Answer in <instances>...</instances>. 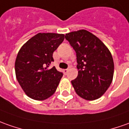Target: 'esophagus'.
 Masks as SVG:
<instances>
[{
	"label": "esophagus",
	"instance_id": "34e87169",
	"mask_svg": "<svg viewBox=\"0 0 129 129\" xmlns=\"http://www.w3.org/2000/svg\"><path fill=\"white\" fill-rule=\"evenodd\" d=\"M68 72H69V70H67H67H63V72H64V74H65V75H66L68 73Z\"/></svg>",
	"mask_w": 129,
	"mask_h": 129
}]
</instances>
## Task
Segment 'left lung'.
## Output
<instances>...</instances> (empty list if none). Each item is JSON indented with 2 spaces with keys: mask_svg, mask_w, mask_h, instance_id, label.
Returning a JSON list of instances; mask_svg holds the SVG:
<instances>
[{
  "mask_svg": "<svg viewBox=\"0 0 129 129\" xmlns=\"http://www.w3.org/2000/svg\"><path fill=\"white\" fill-rule=\"evenodd\" d=\"M65 39L76 53L78 76L71 82L76 93L86 100L99 98L112 81L114 62L109 49L86 30L66 34Z\"/></svg>",
  "mask_w": 129,
  "mask_h": 129,
  "instance_id": "left-lung-1",
  "label": "left lung"
}]
</instances>
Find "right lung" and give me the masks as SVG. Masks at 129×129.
Returning a JSON list of instances; mask_svg holds the SVG:
<instances>
[{
    "label": "right lung",
    "instance_id": "right-lung-1",
    "mask_svg": "<svg viewBox=\"0 0 129 129\" xmlns=\"http://www.w3.org/2000/svg\"><path fill=\"white\" fill-rule=\"evenodd\" d=\"M64 39V34L39 33L19 50L15 64L16 78L29 98L43 100L55 92L63 74L48 67L54 61L53 52Z\"/></svg>",
    "mask_w": 129,
    "mask_h": 129
}]
</instances>
